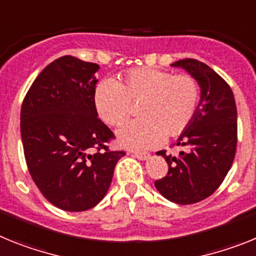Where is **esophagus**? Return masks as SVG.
<instances>
[{"label":"esophagus","mask_w":256,"mask_h":256,"mask_svg":"<svg viewBox=\"0 0 256 256\" xmlns=\"http://www.w3.org/2000/svg\"><path fill=\"white\" fill-rule=\"evenodd\" d=\"M134 157H136L138 160H148L150 158V153H143V152H134L132 153Z\"/></svg>","instance_id":"esophagus-1"}]
</instances>
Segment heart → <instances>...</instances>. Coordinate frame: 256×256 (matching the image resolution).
Instances as JSON below:
<instances>
[{"label": "heart", "mask_w": 256, "mask_h": 256, "mask_svg": "<svg viewBox=\"0 0 256 256\" xmlns=\"http://www.w3.org/2000/svg\"><path fill=\"white\" fill-rule=\"evenodd\" d=\"M94 102L100 118L110 126H120L140 103V118L118 131L124 146L143 150L152 148L164 136H176L192 124L200 102L198 81L188 73L143 66L122 76V81L106 78L95 88Z\"/></svg>", "instance_id": "1"}]
</instances>
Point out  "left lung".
I'll use <instances>...</instances> for the list:
<instances>
[{
    "label": "left lung",
    "mask_w": 256,
    "mask_h": 256,
    "mask_svg": "<svg viewBox=\"0 0 256 256\" xmlns=\"http://www.w3.org/2000/svg\"><path fill=\"white\" fill-rule=\"evenodd\" d=\"M194 77L201 88V102L192 124L178 146L188 150L178 157L160 150L168 165V174L154 182L168 201L190 205L208 198L223 183L237 148V108L230 85L205 63L183 59L171 64Z\"/></svg>",
    "instance_id": "8db88e82"
}]
</instances>
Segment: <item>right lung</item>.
<instances>
[{"label":"right lung","mask_w":256,"mask_h":256,"mask_svg":"<svg viewBox=\"0 0 256 256\" xmlns=\"http://www.w3.org/2000/svg\"><path fill=\"white\" fill-rule=\"evenodd\" d=\"M100 66L66 55L33 81L20 110L24 157L48 202L85 211L103 200L125 150H110L114 134L98 117L94 102Z\"/></svg>","instance_id":"obj_1"}]
</instances>
